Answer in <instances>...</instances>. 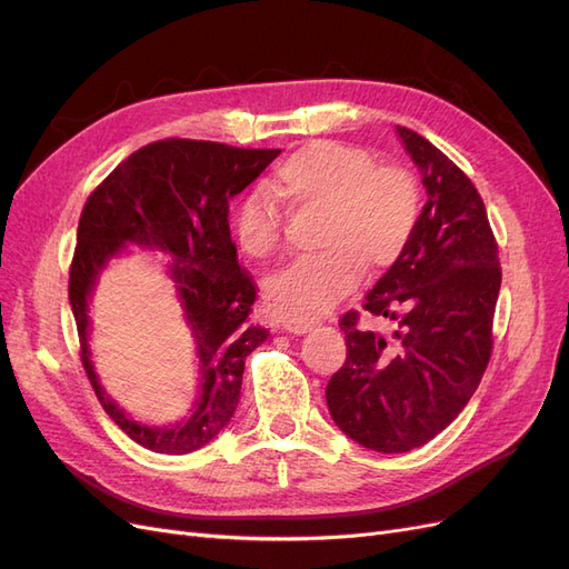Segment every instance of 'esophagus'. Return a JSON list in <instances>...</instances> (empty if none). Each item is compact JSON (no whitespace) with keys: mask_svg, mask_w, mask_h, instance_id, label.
Returning a JSON list of instances; mask_svg holds the SVG:
<instances>
[{"mask_svg":"<svg viewBox=\"0 0 569 569\" xmlns=\"http://www.w3.org/2000/svg\"><path fill=\"white\" fill-rule=\"evenodd\" d=\"M284 330L287 332H295V335H303V332H308L313 327V322L311 320H284Z\"/></svg>","mask_w":569,"mask_h":569,"instance_id":"obj_1","label":"esophagus"}]
</instances>
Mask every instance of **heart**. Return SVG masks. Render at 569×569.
<instances>
[{"mask_svg": "<svg viewBox=\"0 0 569 569\" xmlns=\"http://www.w3.org/2000/svg\"><path fill=\"white\" fill-rule=\"evenodd\" d=\"M270 192L297 209H320V253L274 272L266 284L272 313L306 320L335 308L363 270L382 272L406 253L420 222V184L406 166L377 163L370 151L318 140L299 147L270 178ZM239 249L268 261L282 247V216L251 192L234 211Z\"/></svg>", "mask_w": 569, "mask_h": 569, "instance_id": "1", "label": "heart"}]
</instances>
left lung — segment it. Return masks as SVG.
<instances>
[{"instance_id":"8db88e82","label":"left lung","mask_w":569,"mask_h":569,"mask_svg":"<svg viewBox=\"0 0 569 569\" xmlns=\"http://www.w3.org/2000/svg\"><path fill=\"white\" fill-rule=\"evenodd\" d=\"M396 130L422 170L427 203L406 253L363 303L396 330H360V313H343L347 360L325 389L341 432L380 453L418 449L468 406L489 366L501 289L498 244L477 187L422 134Z\"/></svg>"}]
</instances>
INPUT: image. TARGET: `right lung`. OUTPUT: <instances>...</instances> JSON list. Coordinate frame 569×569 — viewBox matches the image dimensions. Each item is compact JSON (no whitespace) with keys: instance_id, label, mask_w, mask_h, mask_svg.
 Wrapping results in <instances>:
<instances>
[{"instance_id":"right-lung-1","label":"right lung","mask_w":569,"mask_h":569,"mask_svg":"<svg viewBox=\"0 0 569 569\" xmlns=\"http://www.w3.org/2000/svg\"><path fill=\"white\" fill-rule=\"evenodd\" d=\"M278 153L280 149L168 137L132 151L82 206L68 272L82 368L109 418L153 453H192L230 422L242 391L244 360L270 335L249 318L258 287L237 261L228 213L230 199ZM126 241L161 248L174 258L171 273L198 341L202 393L193 418L170 430L130 421L100 391L89 363L87 297L100 266Z\"/></svg>"}]
</instances>
